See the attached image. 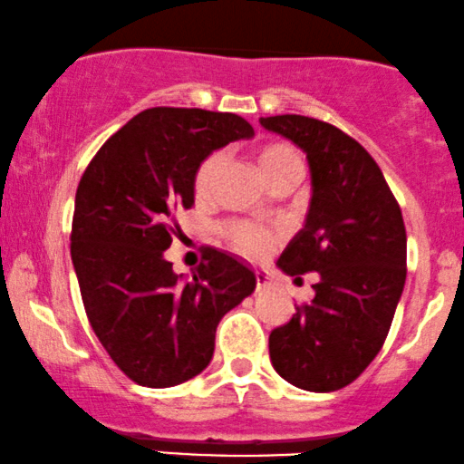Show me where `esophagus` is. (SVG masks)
Here are the masks:
<instances>
[{"instance_id":"1","label":"esophagus","mask_w":464,"mask_h":464,"mask_svg":"<svg viewBox=\"0 0 464 464\" xmlns=\"http://www.w3.org/2000/svg\"><path fill=\"white\" fill-rule=\"evenodd\" d=\"M266 286H271V277L266 271L258 269L256 271V288H258V291H263V288H266Z\"/></svg>"}]
</instances>
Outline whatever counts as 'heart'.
<instances>
[{"label":"heart","mask_w":464,"mask_h":464,"mask_svg":"<svg viewBox=\"0 0 464 464\" xmlns=\"http://www.w3.org/2000/svg\"><path fill=\"white\" fill-rule=\"evenodd\" d=\"M256 162H258L260 173H263L265 182H271V179L277 176H285V173H302V156L293 150L291 145L285 143H269L265 145L263 150L256 156ZM221 171V156L212 154L201 162L198 173H195V195L199 199H206L215 188L217 176ZM230 241L232 247L237 249L238 254L243 256H260L269 247L271 237L258 227L245 226V223H237V226L230 227Z\"/></svg>","instance_id":"heart-1"}]
</instances>
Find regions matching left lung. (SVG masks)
Instances as JSON below:
<instances>
[{"mask_svg":"<svg viewBox=\"0 0 464 464\" xmlns=\"http://www.w3.org/2000/svg\"><path fill=\"white\" fill-rule=\"evenodd\" d=\"M260 125L306 154L313 198L304 227L277 258L288 276L317 271L310 304L269 334L271 364L286 382L330 393L382 350L406 282V227L369 151L334 125L302 114Z\"/></svg>","mask_w":464,"mask_h":464,"instance_id":"1","label":"left lung"}]
</instances>
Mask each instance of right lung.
<instances>
[{"label": "right lung", "instance_id": "right-lung-1", "mask_svg": "<svg viewBox=\"0 0 464 464\" xmlns=\"http://www.w3.org/2000/svg\"><path fill=\"white\" fill-rule=\"evenodd\" d=\"M232 112L150 108L97 151L78 184L71 260L97 339L136 384L167 389L204 372L223 314L252 295L237 256L206 249L193 276L165 258L173 215L195 204V173L215 150L252 139Z\"/></svg>", "mask_w": 464, "mask_h": 464}]
</instances>
